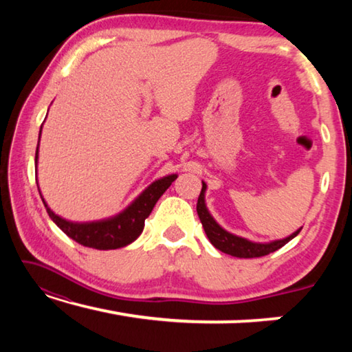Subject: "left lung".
I'll return each mask as SVG.
<instances>
[{
	"label": "left lung",
	"instance_id": "left-lung-1",
	"mask_svg": "<svg viewBox=\"0 0 352 352\" xmlns=\"http://www.w3.org/2000/svg\"><path fill=\"white\" fill-rule=\"evenodd\" d=\"M205 190H206V184L201 182V192L197 200V214L200 217L201 225H204V230L208 236V239H210V242L214 247L226 254L236 256V258H261V256L270 254L273 252H276L278 248L284 247L285 243L294 239V237L301 231L300 228L298 231H295L294 234L285 237V239L275 241L270 243H254L247 239H242V237H237L234 234H230L228 231L220 228V226L216 223V220L211 217V214L208 212L206 205H205Z\"/></svg>",
	"mask_w": 352,
	"mask_h": 352
}]
</instances>
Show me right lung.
Listing matches in <instances>:
<instances>
[{
  "mask_svg": "<svg viewBox=\"0 0 352 352\" xmlns=\"http://www.w3.org/2000/svg\"><path fill=\"white\" fill-rule=\"evenodd\" d=\"M37 155L38 147L37 152H35V162H37ZM175 178L177 175H168L162 178V180L153 182L126 211L113 219L102 220V222H68V220L58 217L57 214L52 212L45 204V200H43L46 211L52 219V222H54L65 234L71 237V239L80 243L83 247H90L96 250H115L129 245V243H132L136 237L142 233L144 220L148 217V214L152 212L155 204H157L158 199L162 197L164 190L170 186Z\"/></svg>",
  "mask_w": 352,
  "mask_h": 352,
  "instance_id": "right-lung-1",
  "label": "right lung"
}]
</instances>
